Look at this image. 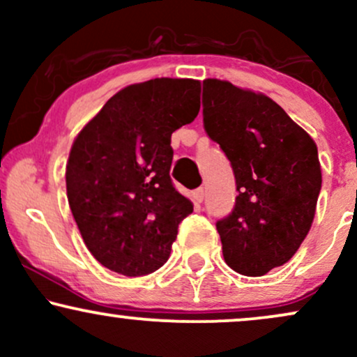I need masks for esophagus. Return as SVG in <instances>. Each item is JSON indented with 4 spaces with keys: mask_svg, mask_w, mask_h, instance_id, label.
Here are the masks:
<instances>
[{
    "mask_svg": "<svg viewBox=\"0 0 357 357\" xmlns=\"http://www.w3.org/2000/svg\"><path fill=\"white\" fill-rule=\"evenodd\" d=\"M192 198H195L198 203H202L204 199V190H203V188H198V190L192 191Z\"/></svg>",
    "mask_w": 357,
    "mask_h": 357,
    "instance_id": "34e87169",
    "label": "esophagus"
}]
</instances>
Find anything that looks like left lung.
Instances as JSON below:
<instances>
[{
    "label": "left lung",
    "mask_w": 357,
    "mask_h": 357,
    "mask_svg": "<svg viewBox=\"0 0 357 357\" xmlns=\"http://www.w3.org/2000/svg\"><path fill=\"white\" fill-rule=\"evenodd\" d=\"M204 130L230 159L235 208L216 221L225 261L260 277L287 264L312 227L322 173L314 139L264 93L203 80Z\"/></svg>",
    "instance_id": "obj_1"
}]
</instances>
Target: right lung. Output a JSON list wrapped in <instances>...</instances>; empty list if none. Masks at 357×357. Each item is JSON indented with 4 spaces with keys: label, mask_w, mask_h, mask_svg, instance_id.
I'll return each instance as SVG.
<instances>
[{
    "label": "right lung",
    "mask_w": 357,
    "mask_h": 357,
    "mask_svg": "<svg viewBox=\"0 0 357 357\" xmlns=\"http://www.w3.org/2000/svg\"><path fill=\"white\" fill-rule=\"evenodd\" d=\"M199 92L192 79L129 85L73 141L68 204L89 252L112 272L141 277L162 267L192 213L171 181V134L198 116Z\"/></svg>",
    "instance_id": "right-lung-1"
}]
</instances>
